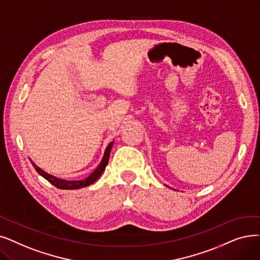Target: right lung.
Segmentation results:
<instances>
[{
  "mask_svg": "<svg viewBox=\"0 0 260 260\" xmlns=\"http://www.w3.org/2000/svg\"><path fill=\"white\" fill-rule=\"evenodd\" d=\"M112 144H114V141L110 142L108 144V146L105 150V153H104V157L102 161H101V164L98 166V168L95 169V170L90 174L87 178L83 179V180H64V179H60V178H57L55 177L51 174H48L44 172L43 170H41V169L39 167H37L35 164L31 162V165L34 166V168H35V170L42 176L46 178L48 182H50L53 186L57 187L59 189H80V188H83V187H87L89 185L93 184L95 180L101 176V174L103 173V171L105 170V168L108 164V160H109V155H110V150L112 148Z\"/></svg>",
  "mask_w": 260,
  "mask_h": 260,
  "instance_id": "right-lung-1",
  "label": "right lung"
}]
</instances>
